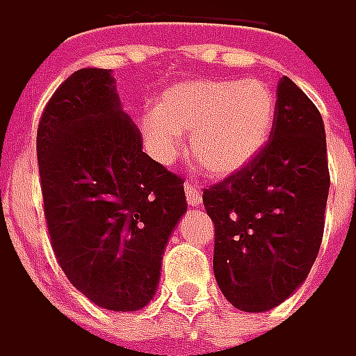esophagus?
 I'll use <instances>...</instances> for the list:
<instances>
[{"mask_svg": "<svg viewBox=\"0 0 356 356\" xmlns=\"http://www.w3.org/2000/svg\"><path fill=\"white\" fill-rule=\"evenodd\" d=\"M186 200L190 206H200L202 204V190L194 182H186Z\"/></svg>", "mask_w": 356, "mask_h": 356, "instance_id": "esophagus-1", "label": "esophagus"}]
</instances>
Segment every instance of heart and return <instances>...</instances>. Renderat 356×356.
<instances>
[{
  "instance_id": "obj_1",
  "label": "heart",
  "mask_w": 356,
  "mask_h": 356,
  "mask_svg": "<svg viewBox=\"0 0 356 356\" xmlns=\"http://www.w3.org/2000/svg\"><path fill=\"white\" fill-rule=\"evenodd\" d=\"M276 104L262 80H194L162 92L143 135L154 159L172 162L190 133L195 161L207 174L225 178L245 168L266 145Z\"/></svg>"
}]
</instances>
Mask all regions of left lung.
Listing matches in <instances>:
<instances>
[{
    "mask_svg": "<svg viewBox=\"0 0 356 356\" xmlns=\"http://www.w3.org/2000/svg\"><path fill=\"white\" fill-rule=\"evenodd\" d=\"M268 143L252 161L204 188L216 227L213 273L241 312H268L307 278L325 227V127L288 76L278 83Z\"/></svg>",
    "mask_w": 356,
    "mask_h": 356,
    "instance_id": "1",
    "label": "left lung"
}]
</instances>
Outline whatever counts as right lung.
I'll list each match as a JSON object with an SVG mask.
<instances>
[{
	"instance_id": "right-lung-1",
	"label": "right lung",
	"mask_w": 356,
	"mask_h": 356,
	"mask_svg": "<svg viewBox=\"0 0 356 356\" xmlns=\"http://www.w3.org/2000/svg\"><path fill=\"white\" fill-rule=\"evenodd\" d=\"M44 219L56 261L95 306L152 300L168 237L186 211L184 178L143 152L106 68L68 76L37 129Z\"/></svg>"
}]
</instances>
